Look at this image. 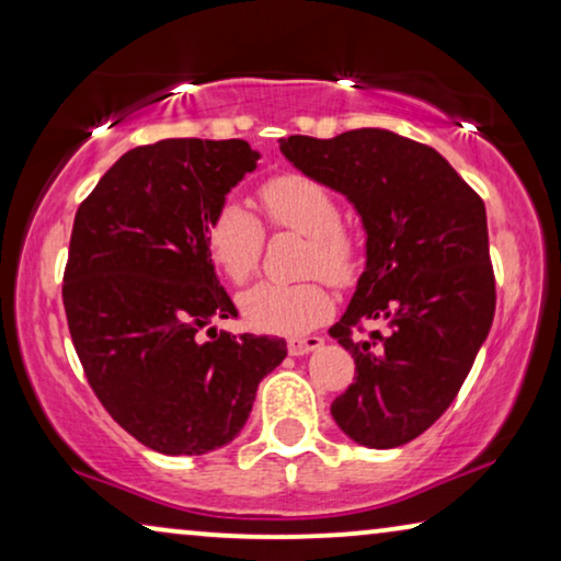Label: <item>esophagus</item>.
I'll return each mask as SVG.
<instances>
[{"label": "esophagus", "instance_id": "34e87169", "mask_svg": "<svg viewBox=\"0 0 561 561\" xmlns=\"http://www.w3.org/2000/svg\"><path fill=\"white\" fill-rule=\"evenodd\" d=\"M324 340L321 336H301V340H288V352L294 357H301V355H309V352L319 350Z\"/></svg>", "mask_w": 561, "mask_h": 561}]
</instances>
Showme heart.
Instances as JSON below:
<instances>
[{
	"mask_svg": "<svg viewBox=\"0 0 561 561\" xmlns=\"http://www.w3.org/2000/svg\"><path fill=\"white\" fill-rule=\"evenodd\" d=\"M265 219L273 229L306 234L304 273H321L336 286L355 280L363 242L342 225L340 202L324 183L304 173H273L257 186ZM211 263L234 286L257 273L265 250V227L237 202H225L211 214L204 232ZM244 321L257 332L296 336L321 324L332 311V296L319 278L298 283H260L240 298Z\"/></svg>",
	"mask_w": 561,
	"mask_h": 561,
	"instance_id": "1",
	"label": "heart"
}]
</instances>
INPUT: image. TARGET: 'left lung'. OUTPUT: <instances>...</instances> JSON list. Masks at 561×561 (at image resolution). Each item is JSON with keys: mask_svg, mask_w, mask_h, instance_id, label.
Returning a JSON list of instances; mask_svg holds the SVG:
<instances>
[{"mask_svg": "<svg viewBox=\"0 0 561 561\" xmlns=\"http://www.w3.org/2000/svg\"><path fill=\"white\" fill-rule=\"evenodd\" d=\"M280 152L347 196L367 232V267L329 329L355 357L332 416L363 447H401L449 409L493 324L485 204L434 148L388 129L290 135ZM365 320L389 332L363 337Z\"/></svg>", "mask_w": 561, "mask_h": 561, "instance_id": "8db88e82", "label": "left lung"}]
</instances>
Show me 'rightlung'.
I'll use <instances>...</instances> for the list:
<instances>
[{"label": "right lung", "instance_id": "obj_1", "mask_svg": "<svg viewBox=\"0 0 561 561\" xmlns=\"http://www.w3.org/2000/svg\"><path fill=\"white\" fill-rule=\"evenodd\" d=\"M257 158L244 140L140 145L76 211L64 271L76 355L106 413L160 455L232 442L260 380L286 357L283 340L211 327L237 309L204 232Z\"/></svg>", "mask_w": 561, "mask_h": 561}]
</instances>
